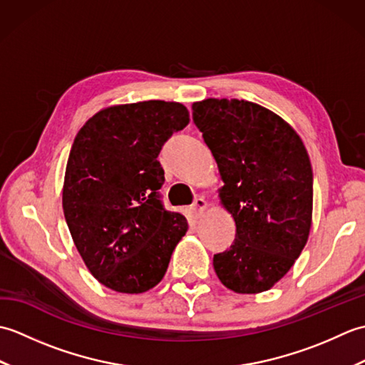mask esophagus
Listing matches in <instances>:
<instances>
[{
  "mask_svg": "<svg viewBox=\"0 0 365 365\" xmlns=\"http://www.w3.org/2000/svg\"><path fill=\"white\" fill-rule=\"evenodd\" d=\"M207 208H208V204H207V200L202 199V197H197L195 200V204H192V212H195L196 216L202 215L207 210Z\"/></svg>",
  "mask_w": 365,
  "mask_h": 365,
  "instance_id": "34e87169",
  "label": "esophagus"
}]
</instances>
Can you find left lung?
<instances>
[{"instance_id":"left-lung-1","label":"left lung","mask_w":365,"mask_h":365,"mask_svg":"<svg viewBox=\"0 0 365 365\" xmlns=\"http://www.w3.org/2000/svg\"><path fill=\"white\" fill-rule=\"evenodd\" d=\"M192 120L218 165L221 205L235 221L230 250L213 257L224 287L269 290L289 273L312 226V166L299 135L281 115L237 98L192 103Z\"/></svg>"}]
</instances>
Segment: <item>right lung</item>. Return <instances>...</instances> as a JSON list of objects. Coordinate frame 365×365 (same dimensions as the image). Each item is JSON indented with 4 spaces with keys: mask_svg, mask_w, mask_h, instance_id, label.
<instances>
[{
    "mask_svg": "<svg viewBox=\"0 0 365 365\" xmlns=\"http://www.w3.org/2000/svg\"><path fill=\"white\" fill-rule=\"evenodd\" d=\"M188 122L182 103L149 100L103 108L75 136L63 210L83 262L108 289H153L187 234V218L158 199L165 170L157 157Z\"/></svg>",
    "mask_w": 365,
    "mask_h": 365,
    "instance_id": "obj_1",
    "label": "right lung"
}]
</instances>
